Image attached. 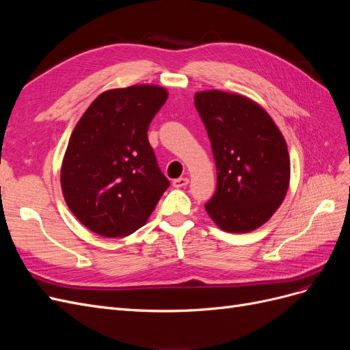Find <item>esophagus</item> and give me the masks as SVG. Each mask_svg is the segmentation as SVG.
I'll return each instance as SVG.
<instances>
[{"instance_id": "1", "label": "esophagus", "mask_w": 350, "mask_h": 350, "mask_svg": "<svg viewBox=\"0 0 350 350\" xmlns=\"http://www.w3.org/2000/svg\"><path fill=\"white\" fill-rule=\"evenodd\" d=\"M172 185H174L175 188H183V187L188 185V178H176V179H174Z\"/></svg>"}]
</instances>
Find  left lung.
<instances>
[{"label":"left lung","instance_id":"1","mask_svg":"<svg viewBox=\"0 0 350 350\" xmlns=\"http://www.w3.org/2000/svg\"><path fill=\"white\" fill-rule=\"evenodd\" d=\"M194 103L217 169L216 193L206 211L226 232L260 228L289 187L291 161L282 133L260 105L239 94L200 92Z\"/></svg>","mask_w":350,"mask_h":350}]
</instances>
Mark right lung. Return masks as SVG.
<instances>
[{
    "instance_id": "add662e5",
    "label": "right lung",
    "mask_w": 350,
    "mask_h": 350,
    "mask_svg": "<svg viewBox=\"0 0 350 350\" xmlns=\"http://www.w3.org/2000/svg\"><path fill=\"white\" fill-rule=\"evenodd\" d=\"M157 86L108 90L74 129L61 167L66 203L81 224L107 238L142 228L169 187L147 139L166 102Z\"/></svg>"
}]
</instances>
